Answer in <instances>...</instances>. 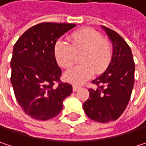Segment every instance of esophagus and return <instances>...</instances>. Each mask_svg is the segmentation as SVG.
I'll return each instance as SVG.
<instances>
[{
  "instance_id": "1",
  "label": "esophagus",
  "mask_w": 146,
  "mask_h": 146,
  "mask_svg": "<svg viewBox=\"0 0 146 146\" xmlns=\"http://www.w3.org/2000/svg\"><path fill=\"white\" fill-rule=\"evenodd\" d=\"M80 88H81L80 85H76V84H75V85H73V91H77V90H78V89H80Z\"/></svg>"
}]
</instances>
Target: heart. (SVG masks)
I'll return each mask as SVG.
<instances>
[{
    "mask_svg": "<svg viewBox=\"0 0 146 146\" xmlns=\"http://www.w3.org/2000/svg\"><path fill=\"white\" fill-rule=\"evenodd\" d=\"M69 44L58 40L54 47L57 64L70 68L80 55L81 64L66 72L64 78L73 84H81L90 79L96 72L104 73L112 60V48L108 40L98 31L84 28L78 29L68 37Z\"/></svg>",
    "mask_w": 146,
    "mask_h": 146,
    "instance_id": "b5f03b06",
    "label": "heart"
}]
</instances>
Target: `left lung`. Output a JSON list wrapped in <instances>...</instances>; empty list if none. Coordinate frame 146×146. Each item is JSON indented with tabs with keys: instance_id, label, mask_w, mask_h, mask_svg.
<instances>
[{
	"instance_id": "8db88e82",
	"label": "left lung",
	"mask_w": 146,
	"mask_h": 146,
	"mask_svg": "<svg viewBox=\"0 0 146 146\" xmlns=\"http://www.w3.org/2000/svg\"><path fill=\"white\" fill-rule=\"evenodd\" d=\"M102 28L113 44L112 60L106 72L92 81L96 89H89L90 97L83 106L90 119L108 123L117 120L129 102L135 64L131 49L123 37L111 29Z\"/></svg>"
}]
</instances>
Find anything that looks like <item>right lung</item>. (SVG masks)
Returning <instances> with one entry per match:
<instances>
[{
    "mask_svg": "<svg viewBox=\"0 0 146 146\" xmlns=\"http://www.w3.org/2000/svg\"><path fill=\"white\" fill-rule=\"evenodd\" d=\"M75 26L41 23L29 28L14 44L11 82L19 106L32 118L48 120L57 116L63 100L73 92L72 85L60 79L62 70L54 47L58 38Z\"/></svg>",
    "mask_w": 146,
    "mask_h": 146,
    "instance_id": "right-lung-1",
    "label": "right lung"
}]
</instances>
